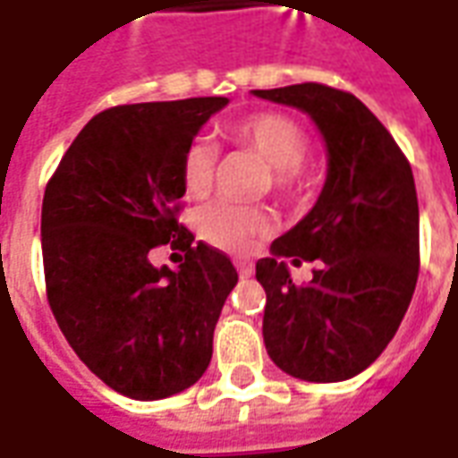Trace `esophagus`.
I'll list each match as a JSON object with an SVG mask.
<instances>
[{
	"instance_id": "1",
	"label": "esophagus",
	"mask_w": 458,
	"mask_h": 458,
	"mask_svg": "<svg viewBox=\"0 0 458 458\" xmlns=\"http://www.w3.org/2000/svg\"><path fill=\"white\" fill-rule=\"evenodd\" d=\"M234 266H236V271H239V276H242V278H249V276L254 274V264H251L249 259H236Z\"/></svg>"
}]
</instances>
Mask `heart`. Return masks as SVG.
I'll return each instance as SVG.
<instances>
[{
    "label": "heart",
    "mask_w": 458,
    "mask_h": 458,
    "mask_svg": "<svg viewBox=\"0 0 458 458\" xmlns=\"http://www.w3.org/2000/svg\"><path fill=\"white\" fill-rule=\"evenodd\" d=\"M222 138L236 148L256 152L271 167V187L281 197H293L308 182L306 131L278 110H256L222 125ZM216 170V150L207 140H192L182 155V184L190 194L209 190ZM204 242L226 254H249L259 239L274 232V216L261 207L214 199L194 214Z\"/></svg>",
    "instance_id": "b5f03b06"
}]
</instances>
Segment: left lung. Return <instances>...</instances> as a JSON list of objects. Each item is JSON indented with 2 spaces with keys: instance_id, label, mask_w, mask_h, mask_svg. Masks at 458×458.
Instances as JSON below:
<instances>
[{
  "instance_id": "left-lung-1",
  "label": "left lung",
  "mask_w": 458,
  "mask_h": 458,
  "mask_svg": "<svg viewBox=\"0 0 458 458\" xmlns=\"http://www.w3.org/2000/svg\"><path fill=\"white\" fill-rule=\"evenodd\" d=\"M254 96L308 113L327 145L316 207L256 264L268 358L308 382L355 377L394 338L417 286L420 204L410 160L348 90L298 83ZM286 258L318 260L314 278L293 284Z\"/></svg>"
}]
</instances>
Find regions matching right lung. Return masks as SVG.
<instances>
[{"label":"right lung","instance_id":"obj_1","mask_svg":"<svg viewBox=\"0 0 458 458\" xmlns=\"http://www.w3.org/2000/svg\"><path fill=\"white\" fill-rule=\"evenodd\" d=\"M229 100L115 106L71 142L44 192L41 251L51 313L108 387L162 400L192 387L212 360L214 326L239 281L234 264L180 224L182 155ZM160 245L183 264L155 269Z\"/></svg>","mask_w":458,"mask_h":458}]
</instances>
